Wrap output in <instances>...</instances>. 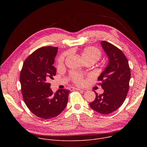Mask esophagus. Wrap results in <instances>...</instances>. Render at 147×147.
<instances>
[{"label": "esophagus", "mask_w": 147, "mask_h": 147, "mask_svg": "<svg viewBox=\"0 0 147 147\" xmlns=\"http://www.w3.org/2000/svg\"><path fill=\"white\" fill-rule=\"evenodd\" d=\"M71 90H78V91H81V90L80 88H71Z\"/></svg>", "instance_id": "obj_1"}]
</instances>
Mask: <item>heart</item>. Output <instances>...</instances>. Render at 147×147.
<instances>
[{
	"label": "heart",
	"instance_id": "1",
	"mask_svg": "<svg viewBox=\"0 0 147 147\" xmlns=\"http://www.w3.org/2000/svg\"><path fill=\"white\" fill-rule=\"evenodd\" d=\"M81 55L85 61H92L94 63L97 61L101 57L102 53L99 49L95 47H90L85 48L81 52ZM65 55L63 54L60 56L57 60V65L60 66L63 63ZM70 78L74 82L78 85H82L84 83L82 76L76 72L72 71L70 75Z\"/></svg>",
	"mask_w": 147,
	"mask_h": 147
}]
</instances>
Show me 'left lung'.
<instances>
[{"label":"left lung","instance_id":"left-lung-1","mask_svg":"<svg viewBox=\"0 0 147 147\" xmlns=\"http://www.w3.org/2000/svg\"><path fill=\"white\" fill-rule=\"evenodd\" d=\"M109 57V64L98 78L104 92L98 95L95 92V100L90 103L95 111L108 115L118 109L123 103L129 89L131 77L128 60L123 52L107 41L100 42Z\"/></svg>","mask_w":147,"mask_h":147}]
</instances>
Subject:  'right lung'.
<instances>
[{
  "label": "right lung",
  "mask_w": 147,
  "mask_h": 147,
  "mask_svg": "<svg viewBox=\"0 0 147 147\" xmlns=\"http://www.w3.org/2000/svg\"><path fill=\"white\" fill-rule=\"evenodd\" d=\"M57 47L38 48L25 60L20 75L24 101L30 111L43 119L56 117L66 108L70 90H58L53 94L49 81L53 80V66Z\"/></svg>",
  "instance_id": "obj_1"
}]
</instances>
